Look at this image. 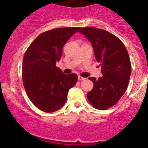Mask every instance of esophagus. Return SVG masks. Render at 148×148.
<instances>
[{
	"label": "esophagus",
	"instance_id": "esophagus-1",
	"mask_svg": "<svg viewBox=\"0 0 148 148\" xmlns=\"http://www.w3.org/2000/svg\"><path fill=\"white\" fill-rule=\"evenodd\" d=\"M78 79H79V80H80V81H83V80L86 79V78L82 77V76H78Z\"/></svg>",
	"mask_w": 148,
	"mask_h": 148
}]
</instances>
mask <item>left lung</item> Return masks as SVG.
Returning <instances> with one entry per match:
<instances>
[{"instance_id":"8db88e82","label":"left lung","mask_w":148,"mask_h":148,"mask_svg":"<svg viewBox=\"0 0 148 148\" xmlns=\"http://www.w3.org/2000/svg\"><path fill=\"white\" fill-rule=\"evenodd\" d=\"M79 33L91 43L103 74L98 79L89 78L94 87L87 97L95 108L106 110L118 102L128 86L132 72L128 52L120 39L105 30L89 27L81 28Z\"/></svg>"}]
</instances>
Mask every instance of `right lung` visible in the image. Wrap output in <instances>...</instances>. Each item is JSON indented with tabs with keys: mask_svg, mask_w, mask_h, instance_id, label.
Listing matches in <instances>:
<instances>
[{
	"mask_svg": "<svg viewBox=\"0 0 148 148\" xmlns=\"http://www.w3.org/2000/svg\"><path fill=\"white\" fill-rule=\"evenodd\" d=\"M80 27L56 28L40 34L25 51L22 79L27 95L37 108L46 113L60 109L78 76L64 74L56 67L67 40Z\"/></svg>",
	"mask_w": 148,
	"mask_h": 148,
	"instance_id": "add662e5",
	"label": "right lung"
}]
</instances>
